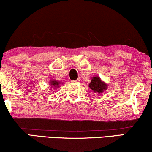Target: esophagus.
Returning a JSON list of instances; mask_svg holds the SVG:
<instances>
[{"mask_svg":"<svg viewBox=\"0 0 152 152\" xmlns=\"http://www.w3.org/2000/svg\"><path fill=\"white\" fill-rule=\"evenodd\" d=\"M80 80L79 79H77V80H75V81H73L74 83H78V82H79Z\"/></svg>","mask_w":152,"mask_h":152,"instance_id":"obj_1","label":"esophagus"}]
</instances>
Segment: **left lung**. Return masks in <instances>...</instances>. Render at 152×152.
I'll list each match as a JSON object with an SVG mask.
<instances>
[{
    "mask_svg": "<svg viewBox=\"0 0 152 152\" xmlns=\"http://www.w3.org/2000/svg\"><path fill=\"white\" fill-rule=\"evenodd\" d=\"M88 86L91 89L93 90L94 92L99 94L102 93L104 90L107 88V85L105 83H104L98 76H94L92 78L91 81Z\"/></svg>",
    "mask_w": 152,
    "mask_h": 152,
    "instance_id": "1",
    "label": "left lung"
}]
</instances>
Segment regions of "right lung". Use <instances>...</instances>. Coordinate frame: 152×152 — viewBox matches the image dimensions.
I'll list each match as a JSON object with an SVG mask.
<instances>
[{"label": "right lung", "mask_w": 152, "mask_h": 152, "mask_svg": "<svg viewBox=\"0 0 152 152\" xmlns=\"http://www.w3.org/2000/svg\"><path fill=\"white\" fill-rule=\"evenodd\" d=\"M50 83H51V84H50V85H52V86H55L56 88V87H57V88H58V86H59V82L58 81H52Z\"/></svg>", "instance_id": "add662e5"}]
</instances>
